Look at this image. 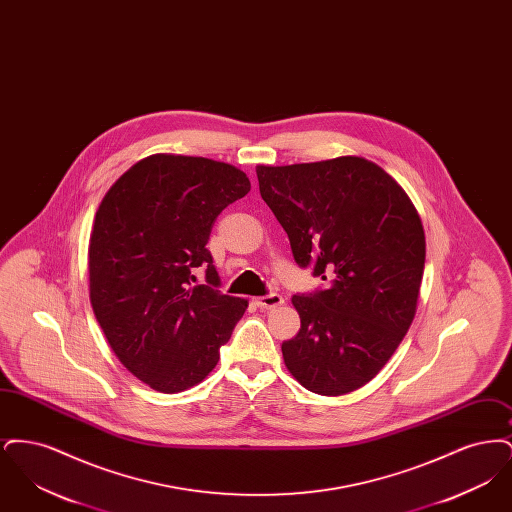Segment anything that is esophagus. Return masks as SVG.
Returning a JSON list of instances; mask_svg holds the SVG:
<instances>
[{
    "label": "esophagus",
    "mask_w": 512,
    "mask_h": 512,
    "mask_svg": "<svg viewBox=\"0 0 512 512\" xmlns=\"http://www.w3.org/2000/svg\"><path fill=\"white\" fill-rule=\"evenodd\" d=\"M284 303V299H282V295H278V293H268V295H263V297H257L255 299V305L259 307V309H274V307H278V305H282Z\"/></svg>",
    "instance_id": "1"
}]
</instances>
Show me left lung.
Here are the masks:
<instances>
[{
    "label": "left lung",
    "instance_id": "obj_1",
    "mask_svg": "<svg viewBox=\"0 0 512 512\" xmlns=\"http://www.w3.org/2000/svg\"><path fill=\"white\" fill-rule=\"evenodd\" d=\"M257 178L295 263L328 280L326 290L293 295L301 328L282 343L284 363L318 395L359 390L416 313L426 240L413 201L382 167L353 155L259 165Z\"/></svg>",
    "mask_w": 512,
    "mask_h": 512
}]
</instances>
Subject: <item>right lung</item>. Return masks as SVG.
<instances>
[{
	"label": "right lung",
	"instance_id": "1",
	"mask_svg": "<svg viewBox=\"0 0 512 512\" xmlns=\"http://www.w3.org/2000/svg\"><path fill=\"white\" fill-rule=\"evenodd\" d=\"M249 190L245 172L228 163L155 153L99 205L88 249L92 309L122 365L155 391L205 380L244 317L247 299L217 290L205 245L222 209ZM197 266L208 284L192 287Z\"/></svg>",
	"mask_w": 512,
	"mask_h": 512
}]
</instances>
